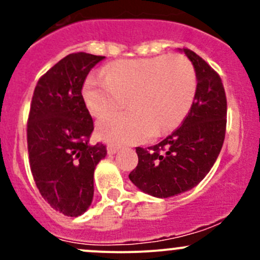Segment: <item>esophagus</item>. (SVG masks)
<instances>
[{
  "instance_id": "obj_1",
  "label": "esophagus",
  "mask_w": 260,
  "mask_h": 260,
  "mask_svg": "<svg viewBox=\"0 0 260 260\" xmlns=\"http://www.w3.org/2000/svg\"><path fill=\"white\" fill-rule=\"evenodd\" d=\"M118 151H119V147H115L113 145H108V146H107V152H108L109 154L117 153Z\"/></svg>"
}]
</instances>
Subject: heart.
Listing matches in <instances>:
<instances>
[{
    "label": "heart",
    "instance_id": "1",
    "mask_svg": "<svg viewBox=\"0 0 260 260\" xmlns=\"http://www.w3.org/2000/svg\"><path fill=\"white\" fill-rule=\"evenodd\" d=\"M106 78L89 75L83 84L86 108L95 117L119 109L96 124L99 137L114 145L145 142L186 117L196 93L192 64L181 55L118 60L107 65Z\"/></svg>",
    "mask_w": 260,
    "mask_h": 260
}]
</instances>
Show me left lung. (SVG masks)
I'll list each match as a JSON object with an SVG mask.
<instances>
[{"label":"left lung","mask_w":260,"mask_h":260,"mask_svg":"<svg viewBox=\"0 0 260 260\" xmlns=\"http://www.w3.org/2000/svg\"><path fill=\"white\" fill-rule=\"evenodd\" d=\"M196 73L195 98L182 124L157 145L137 147L129 180L154 198H171L195 187L214 166L226 131V95L221 78L196 52L182 49Z\"/></svg>","instance_id":"8db88e82"}]
</instances>
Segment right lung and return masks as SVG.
I'll use <instances>...</instances> for the list:
<instances>
[{"mask_svg":"<svg viewBox=\"0 0 260 260\" xmlns=\"http://www.w3.org/2000/svg\"><path fill=\"white\" fill-rule=\"evenodd\" d=\"M104 56L74 52L40 78L27 120V149L34 181L52 209L79 216L90 206L94 170L107 154L102 143L90 145L93 119L81 88Z\"/></svg>","mask_w":260,"mask_h":260,"instance_id":"1","label":"right lung"}]
</instances>
